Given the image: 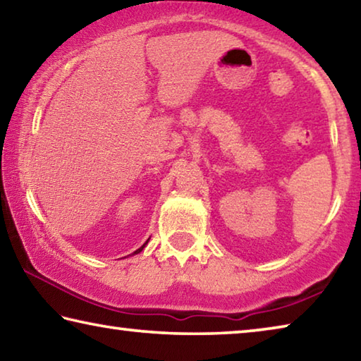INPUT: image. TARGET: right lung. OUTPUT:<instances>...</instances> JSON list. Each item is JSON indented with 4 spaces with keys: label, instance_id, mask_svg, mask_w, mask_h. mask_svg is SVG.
Instances as JSON below:
<instances>
[{
    "label": "right lung",
    "instance_id": "1",
    "mask_svg": "<svg viewBox=\"0 0 361 361\" xmlns=\"http://www.w3.org/2000/svg\"><path fill=\"white\" fill-rule=\"evenodd\" d=\"M148 240H149V239H148ZM148 240H146V242H145V243H143V245H142V247H140V248H138V250H137V252H133V253H132V255H137V253H140V252H142V250H143V248H145V247H146V243H148Z\"/></svg>",
    "mask_w": 361,
    "mask_h": 361
}]
</instances>
